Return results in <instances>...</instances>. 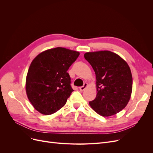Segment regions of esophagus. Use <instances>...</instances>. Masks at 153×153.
Masks as SVG:
<instances>
[{"mask_svg":"<svg viewBox=\"0 0 153 153\" xmlns=\"http://www.w3.org/2000/svg\"><path fill=\"white\" fill-rule=\"evenodd\" d=\"M87 83H84V85H83V86H82V87H80V91H84L85 88L87 87Z\"/></svg>","mask_w":153,"mask_h":153,"instance_id":"esophagus-1","label":"esophagus"}]
</instances>
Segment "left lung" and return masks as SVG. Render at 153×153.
Returning a JSON list of instances; mask_svg holds the SVG:
<instances>
[{
	"label": "left lung",
	"mask_w": 153,
	"mask_h": 153,
	"mask_svg": "<svg viewBox=\"0 0 153 153\" xmlns=\"http://www.w3.org/2000/svg\"><path fill=\"white\" fill-rule=\"evenodd\" d=\"M84 57L96 77L97 95L89 101L90 106L103 117L116 114L127 105L131 94L133 79L128 64L110 51L87 52Z\"/></svg>",
	"instance_id": "obj_1"
}]
</instances>
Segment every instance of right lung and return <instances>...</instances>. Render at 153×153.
I'll use <instances>...</instances> for the list:
<instances>
[{
    "instance_id": "add662e5",
    "label": "right lung",
    "mask_w": 153,
    "mask_h": 153,
    "mask_svg": "<svg viewBox=\"0 0 153 153\" xmlns=\"http://www.w3.org/2000/svg\"><path fill=\"white\" fill-rule=\"evenodd\" d=\"M80 53L61 47L39 53L30 64L26 78L27 97L45 115L56 112L66 104L73 89L67 72Z\"/></svg>"
}]
</instances>
